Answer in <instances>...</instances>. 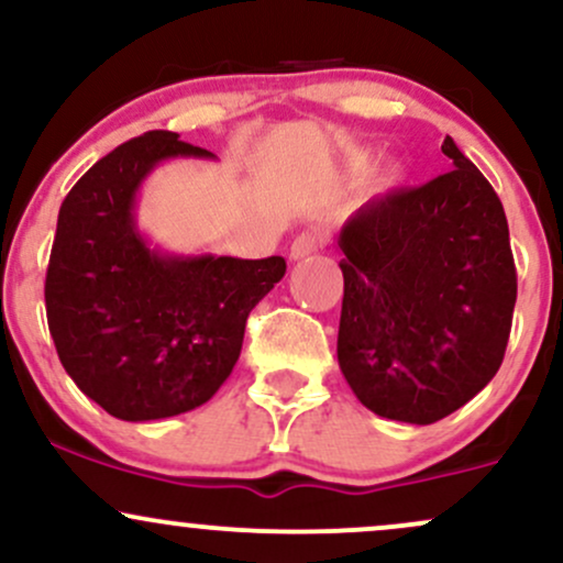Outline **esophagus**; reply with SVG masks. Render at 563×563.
I'll return each instance as SVG.
<instances>
[{
    "label": "esophagus",
    "mask_w": 563,
    "mask_h": 563,
    "mask_svg": "<svg viewBox=\"0 0 563 563\" xmlns=\"http://www.w3.org/2000/svg\"><path fill=\"white\" fill-rule=\"evenodd\" d=\"M320 251V238L312 235V232H301L296 235V241L290 243V260H307V256L318 254Z\"/></svg>",
    "instance_id": "esophagus-1"
}]
</instances>
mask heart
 Listing matches in <instances>:
<instances>
[{
  "mask_svg": "<svg viewBox=\"0 0 563 563\" xmlns=\"http://www.w3.org/2000/svg\"><path fill=\"white\" fill-rule=\"evenodd\" d=\"M349 164H352V169H354V172H365V169H367V156H354L352 161H349ZM391 179H394V174H386L384 183L389 185Z\"/></svg>",
  "mask_w": 563,
  "mask_h": 563,
  "instance_id": "b5f03b06",
  "label": "heart"
}]
</instances>
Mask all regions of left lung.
<instances>
[{
    "label": "left lung",
    "instance_id": "8db88e82",
    "mask_svg": "<svg viewBox=\"0 0 563 563\" xmlns=\"http://www.w3.org/2000/svg\"><path fill=\"white\" fill-rule=\"evenodd\" d=\"M442 153L448 174L367 200L335 243L341 373L367 410L418 426L493 380L516 303L500 198L455 140Z\"/></svg>",
    "mask_w": 563,
    "mask_h": 563
}]
</instances>
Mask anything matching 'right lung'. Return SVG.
<instances>
[{
    "instance_id": "1",
    "label": "right lung",
    "mask_w": 563,
    "mask_h": 563,
    "mask_svg": "<svg viewBox=\"0 0 563 563\" xmlns=\"http://www.w3.org/2000/svg\"><path fill=\"white\" fill-rule=\"evenodd\" d=\"M217 158L179 134L145 132L100 158L57 214L44 303L74 384L121 421H158L214 397L241 357L245 320L286 260L179 256L153 249L134 219L161 161Z\"/></svg>"
}]
</instances>
